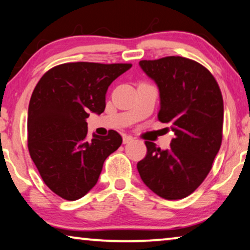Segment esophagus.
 Listing matches in <instances>:
<instances>
[{
	"label": "esophagus",
	"mask_w": 250,
	"mask_h": 250,
	"mask_svg": "<svg viewBox=\"0 0 250 250\" xmlns=\"http://www.w3.org/2000/svg\"><path fill=\"white\" fill-rule=\"evenodd\" d=\"M133 141V136L130 135H123V143L124 144H127L129 142Z\"/></svg>",
	"instance_id": "34e87169"
}]
</instances>
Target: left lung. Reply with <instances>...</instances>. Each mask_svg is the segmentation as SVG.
<instances>
[{
	"instance_id": "8db88e82",
	"label": "left lung",
	"mask_w": 250,
	"mask_h": 250,
	"mask_svg": "<svg viewBox=\"0 0 250 250\" xmlns=\"http://www.w3.org/2000/svg\"><path fill=\"white\" fill-rule=\"evenodd\" d=\"M140 66L159 87V121L171 126L175 137L161 149L145 142L146 156L137 163L141 179L167 200L190 195L203 182L222 141L224 101L211 72L183 57L142 60Z\"/></svg>"
}]
</instances>
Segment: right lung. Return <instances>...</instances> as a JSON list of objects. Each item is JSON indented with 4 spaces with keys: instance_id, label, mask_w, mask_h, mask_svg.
Returning a JSON list of instances; mask_svg holds the SVG:
<instances>
[{
    "instance_id": "add662e5",
    "label": "right lung",
    "mask_w": 250,
    "mask_h": 250,
    "mask_svg": "<svg viewBox=\"0 0 250 250\" xmlns=\"http://www.w3.org/2000/svg\"><path fill=\"white\" fill-rule=\"evenodd\" d=\"M130 63L69 62L41 77L28 110V148L43 182L62 199L75 201L98 181L105 160L121 146L122 136H87L90 113L101 115L106 93Z\"/></svg>"
}]
</instances>
